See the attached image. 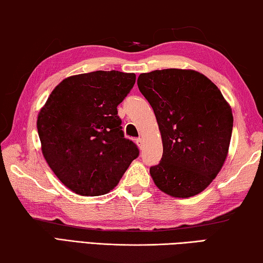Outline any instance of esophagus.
<instances>
[{
	"label": "esophagus",
	"mask_w": 263,
	"mask_h": 263,
	"mask_svg": "<svg viewBox=\"0 0 263 263\" xmlns=\"http://www.w3.org/2000/svg\"><path fill=\"white\" fill-rule=\"evenodd\" d=\"M136 142H137V145L141 148L142 145H144V139H142V138H138V139L136 140Z\"/></svg>",
	"instance_id": "1"
}]
</instances>
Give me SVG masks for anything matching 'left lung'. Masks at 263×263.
<instances>
[{
	"label": "left lung",
	"mask_w": 263,
	"mask_h": 263,
	"mask_svg": "<svg viewBox=\"0 0 263 263\" xmlns=\"http://www.w3.org/2000/svg\"><path fill=\"white\" fill-rule=\"evenodd\" d=\"M137 83L161 133V161L149 168L155 185L172 197L202 193L229 154L233 115L228 101L210 79L193 69L142 73Z\"/></svg>",
	"instance_id": "8db88e82"
}]
</instances>
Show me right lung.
I'll list each match as a JSON object with an SVG mask.
<instances>
[{
  "instance_id": "obj_1",
  "label": "right lung",
  "mask_w": 263,
  "mask_h": 263,
  "mask_svg": "<svg viewBox=\"0 0 263 263\" xmlns=\"http://www.w3.org/2000/svg\"><path fill=\"white\" fill-rule=\"evenodd\" d=\"M136 82L135 73L96 70L58 84L38 114L44 158L73 193L108 194L139 155L124 138L117 105Z\"/></svg>"
}]
</instances>
